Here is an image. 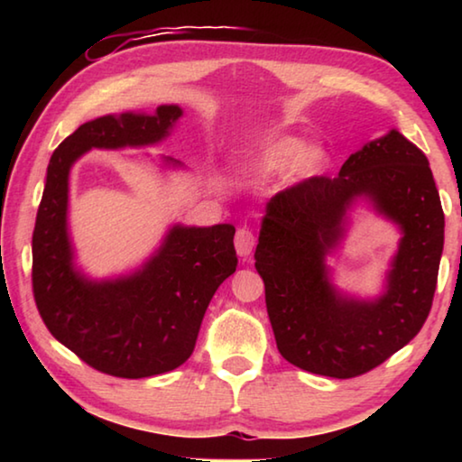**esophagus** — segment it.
<instances>
[{"mask_svg": "<svg viewBox=\"0 0 462 462\" xmlns=\"http://www.w3.org/2000/svg\"><path fill=\"white\" fill-rule=\"evenodd\" d=\"M234 245H236V253L240 256H245V259H248L256 246V236L253 234V230L238 228L236 238H234Z\"/></svg>", "mask_w": 462, "mask_h": 462, "instance_id": "1", "label": "esophagus"}]
</instances>
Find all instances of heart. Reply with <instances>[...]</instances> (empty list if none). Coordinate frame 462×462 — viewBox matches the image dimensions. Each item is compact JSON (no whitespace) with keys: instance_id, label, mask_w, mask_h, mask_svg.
Segmentation results:
<instances>
[{"instance_id":"obj_1","label":"heart","mask_w":462,"mask_h":462,"mask_svg":"<svg viewBox=\"0 0 462 462\" xmlns=\"http://www.w3.org/2000/svg\"><path fill=\"white\" fill-rule=\"evenodd\" d=\"M326 154L319 146H303L297 138H281L267 146L261 154L259 169L264 173L283 169L291 161V173L295 177H310L324 165Z\"/></svg>"}]
</instances>
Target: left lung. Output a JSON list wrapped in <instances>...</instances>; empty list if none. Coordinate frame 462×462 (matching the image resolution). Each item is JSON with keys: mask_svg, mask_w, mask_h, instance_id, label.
<instances>
[{"mask_svg": "<svg viewBox=\"0 0 462 462\" xmlns=\"http://www.w3.org/2000/svg\"><path fill=\"white\" fill-rule=\"evenodd\" d=\"M361 194L404 230L388 293L377 302L342 300L323 267L343 212ZM442 246L444 212L428 159L397 130L350 154L338 177L316 175L279 191L267 206L254 267L281 356L334 379L385 363L432 310Z\"/></svg>", "mask_w": 462, "mask_h": 462, "instance_id": "left-lung-1", "label": "left lung"}]
</instances>
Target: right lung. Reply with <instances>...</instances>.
Here are the masks:
<instances>
[{
	"label": "right lung",
	"mask_w": 462,
	"mask_h": 462,
	"mask_svg": "<svg viewBox=\"0 0 462 462\" xmlns=\"http://www.w3.org/2000/svg\"><path fill=\"white\" fill-rule=\"evenodd\" d=\"M181 109L156 116H104L83 124L52 152L32 234V291L44 326L93 369L143 379L177 369L191 356L216 289L236 271L234 226L181 228L143 271L91 283L73 269L67 238L69 169L89 148L159 143Z\"/></svg>",
	"instance_id": "obj_1"
}]
</instances>
